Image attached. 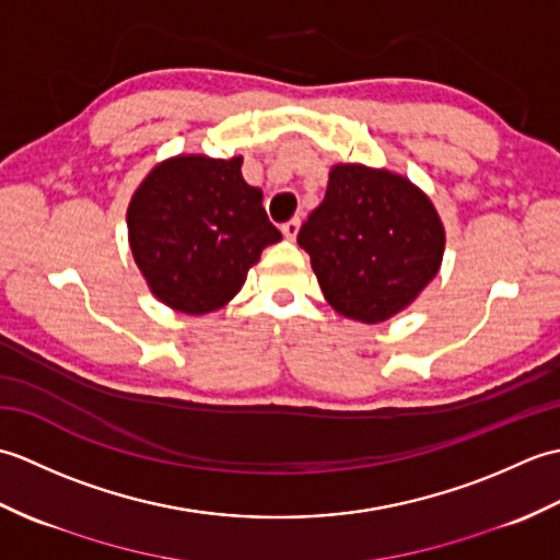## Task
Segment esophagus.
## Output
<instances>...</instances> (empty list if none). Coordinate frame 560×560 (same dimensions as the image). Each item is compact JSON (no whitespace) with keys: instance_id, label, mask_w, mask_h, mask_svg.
<instances>
[{"instance_id":"1","label":"esophagus","mask_w":560,"mask_h":560,"mask_svg":"<svg viewBox=\"0 0 560 560\" xmlns=\"http://www.w3.org/2000/svg\"><path fill=\"white\" fill-rule=\"evenodd\" d=\"M301 231V219H291L281 225V233L289 237V241H295V235Z\"/></svg>"}]
</instances>
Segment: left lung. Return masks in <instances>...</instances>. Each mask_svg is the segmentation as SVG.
I'll return each instance as SVG.
<instances>
[{
	"label": "left lung",
	"mask_w": 560,
	"mask_h": 560,
	"mask_svg": "<svg viewBox=\"0 0 560 560\" xmlns=\"http://www.w3.org/2000/svg\"><path fill=\"white\" fill-rule=\"evenodd\" d=\"M299 245L311 255L327 303L343 317L377 325L433 281L445 229L433 201L404 175L339 163L323 205L301 225Z\"/></svg>",
	"instance_id": "1"
}]
</instances>
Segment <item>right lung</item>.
Masks as SVG:
<instances>
[{
	"instance_id": "right-lung-1",
	"label": "right lung",
	"mask_w": 560,
	"mask_h": 560,
	"mask_svg": "<svg viewBox=\"0 0 560 560\" xmlns=\"http://www.w3.org/2000/svg\"><path fill=\"white\" fill-rule=\"evenodd\" d=\"M243 159L201 153L159 163L127 209L129 247L151 293L177 313L219 311L243 289L261 249L281 241L247 185Z\"/></svg>"
}]
</instances>
